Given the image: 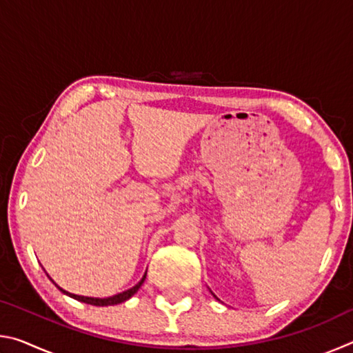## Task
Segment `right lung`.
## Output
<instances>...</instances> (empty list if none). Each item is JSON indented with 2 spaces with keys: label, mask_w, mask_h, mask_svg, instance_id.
Instances as JSON below:
<instances>
[{
  "label": "right lung",
  "mask_w": 353,
  "mask_h": 353,
  "mask_svg": "<svg viewBox=\"0 0 353 353\" xmlns=\"http://www.w3.org/2000/svg\"><path fill=\"white\" fill-rule=\"evenodd\" d=\"M48 276V274H46ZM50 277V276H48ZM145 279H146V272H145V276L141 277V280L137 285H134L132 288H129V290H126V291H123V292H118V294H113V296H110V297H104V299H101V297H88V296H79V294H73V292H68V291H65L63 288H61V286H59L54 280H52L51 277H50V280L52 283H54L59 290H61L63 294H67V296H70V297H73V299H76V301H79V302H83V303H88V305H97V307H109V305H118V303H121V302H126V301H129L130 297H132L137 291L140 290V286L143 285V282H145Z\"/></svg>",
  "instance_id": "1"
}]
</instances>
